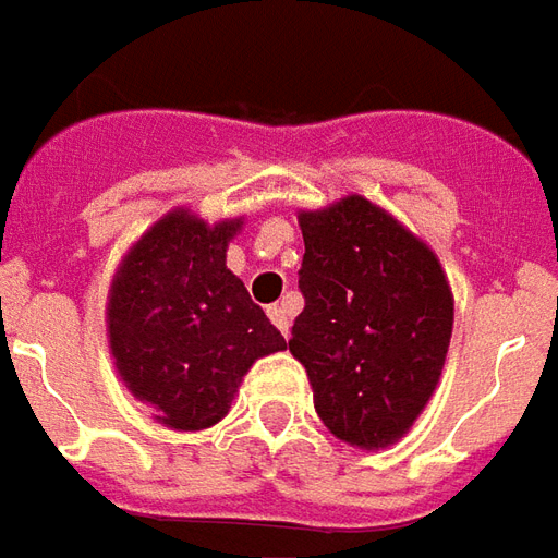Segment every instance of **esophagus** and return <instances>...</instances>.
I'll return each mask as SVG.
<instances>
[{
	"instance_id": "esophagus-1",
	"label": "esophagus",
	"mask_w": 558,
	"mask_h": 558,
	"mask_svg": "<svg viewBox=\"0 0 558 558\" xmlns=\"http://www.w3.org/2000/svg\"><path fill=\"white\" fill-rule=\"evenodd\" d=\"M267 315H270V322L276 324V330H279L282 336H288V330H291V318H288L286 306H279V303H276V306L267 310Z\"/></svg>"
}]
</instances>
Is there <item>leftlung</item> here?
Instances as JSON below:
<instances>
[{"instance_id": "obj_1", "label": "left lung", "mask_w": 558, "mask_h": 558, "mask_svg": "<svg viewBox=\"0 0 558 558\" xmlns=\"http://www.w3.org/2000/svg\"><path fill=\"white\" fill-rule=\"evenodd\" d=\"M298 222L306 306L288 349L306 366L324 426L357 448H387L438 385L453 330L448 276L424 240L361 195Z\"/></svg>"}]
</instances>
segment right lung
I'll list each match as a JSON object with an SVG mask.
<instances>
[{"instance_id": "add662e5", "label": "right lung", "mask_w": 558, "mask_h": 558, "mask_svg": "<svg viewBox=\"0 0 558 558\" xmlns=\"http://www.w3.org/2000/svg\"><path fill=\"white\" fill-rule=\"evenodd\" d=\"M240 219L207 225L173 209L122 258L108 298V336L117 373L156 421L180 433L219 424L248 366L286 351L225 267Z\"/></svg>"}]
</instances>
